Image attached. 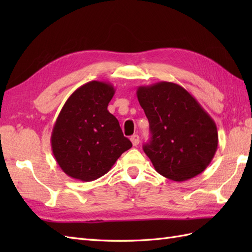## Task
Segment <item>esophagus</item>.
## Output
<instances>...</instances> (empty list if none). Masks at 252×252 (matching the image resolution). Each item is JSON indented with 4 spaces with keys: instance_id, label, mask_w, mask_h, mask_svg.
<instances>
[{
    "instance_id": "34e87169",
    "label": "esophagus",
    "mask_w": 252,
    "mask_h": 252,
    "mask_svg": "<svg viewBox=\"0 0 252 252\" xmlns=\"http://www.w3.org/2000/svg\"><path fill=\"white\" fill-rule=\"evenodd\" d=\"M130 140H131V142L133 144V146H137L138 143H140V136H138L137 134H134V135L131 136Z\"/></svg>"
}]
</instances>
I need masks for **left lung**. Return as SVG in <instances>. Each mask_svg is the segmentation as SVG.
Listing matches in <instances>:
<instances>
[{"label": "left lung", "instance_id": "obj_1", "mask_svg": "<svg viewBox=\"0 0 252 252\" xmlns=\"http://www.w3.org/2000/svg\"><path fill=\"white\" fill-rule=\"evenodd\" d=\"M136 95L152 134L143 149L155 170L176 182L205 171L217 152L218 129L194 96L165 81L138 87Z\"/></svg>", "mask_w": 252, "mask_h": 252}]
</instances>
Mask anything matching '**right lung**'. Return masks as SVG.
I'll return each mask as SVG.
<instances>
[{
  "instance_id": "obj_1",
  "label": "right lung",
  "mask_w": 252,
  "mask_h": 252,
  "mask_svg": "<svg viewBox=\"0 0 252 252\" xmlns=\"http://www.w3.org/2000/svg\"><path fill=\"white\" fill-rule=\"evenodd\" d=\"M114 94L110 83L91 81L74 91L63 106L51 145L58 165L70 178L97 180L132 147L119 121L107 109Z\"/></svg>"
}]
</instances>
